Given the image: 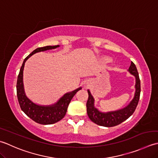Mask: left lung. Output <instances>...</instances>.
Segmentation results:
<instances>
[{
    "label": "left lung",
    "instance_id": "obj_1",
    "mask_svg": "<svg viewBox=\"0 0 158 158\" xmlns=\"http://www.w3.org/2000/svg\"><path fill=\"white\" fill-rule=\"evenodd\" d=\"M129 72L136 78V91L134 99L126 107L117 111L102 112L94 106V99L88 90L89 98L86 102V111L90 119L93 123L104 127H113L123 123L134 112L137 107L140 94V80L136 67L133 62L129 67Z\"/></svg>",
    "mask_w": 158,
    "mask_h": 158
}]
</instances>
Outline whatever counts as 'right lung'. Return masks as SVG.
<instances>
[{
	"instance_id": "1",
	"label": "right lung",
	"mask_w": 158,
	"mask_h": 158,
	"mask_svg": "<svg viewBox=\"0 0 158 158\" xmlns=\"http://www.w3.org/2000/svg\"><path fill=\"white\" fill-rule=\"evenodd\" d=\"M58 47H59V45L53 46H48L38 48L33 50L29 55L25 58L18 76L16 89H17L18 102L22 110L32 120L40 124L50 125L55 123L62 119L65 117L67 108L72 99L76 95V93L82 89L80 87L73 91L66 93L62 98H60L55 104L51 106L37 105L31 101L26 95L23 85V70L25 62L28 58L35 53L54 49Z\"/></svg>"
}]
</instances>
